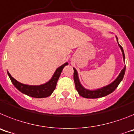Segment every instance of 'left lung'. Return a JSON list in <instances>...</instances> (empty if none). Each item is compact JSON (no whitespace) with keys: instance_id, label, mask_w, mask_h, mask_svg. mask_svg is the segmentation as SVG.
Listing matches in <instances>:
<instances>
[{"instance_id":"8db88e82","label":"left lung","mask_w":134,"mask_h":134,"mask_svg":"<svg viewBox=\"0 0 134 134\" xmlns=\"http://www.w3.org/2000/svg\"><path fill=\"white\" fill-rule=\"evenodd\" d=\"M116 37V39H117V41L118 43V37ZM118 46H119L121 50V52L123 54V59H124V62L125 63V54H124V49L121 46L119 45V43H118ZM74 68V84H75V87L76 91H78L79 94H80L81 97L84 98H86V99H97V98H100L103 97L105 96L108 95L110 93H111L112 92L115 91L116 89V88L118 87V85H119L121 80H123V78L124 76V74H125V65L124 66V68L121 70V72L119 73V76L118 77L116 78L115 80L114 81H113L109 85H107V86H103L102 88H97V89L94 90H88L86 89L80 83V80H79V74H78L77 70Z\"/></svg>"}]
</instances>
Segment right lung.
<instances>
[{
    "label": "right lung",
    "mask_w": 134,
    "mask_h": 134,
    "mask_svg": "<svg viewBox=\"0 0 134 134\" xmlns=\"http://www.w3.org/2000/svg\"><path fill=\"white\" fill-rule=\"evenodd\" d=\"M68 62H66L55 70V72L53 74L52 77L47 82L40 85H29L21 83L13 77H12L10 73L7 71V74L9 75L12 83L20 92L23 94L28 95L29 97L34 98H46L52 94L56 86L57 82L60 77L62 71L64 68V66L68 65Z\"/></svg>",
    "instance_id": "right-lung-1"
}]
</instances>
